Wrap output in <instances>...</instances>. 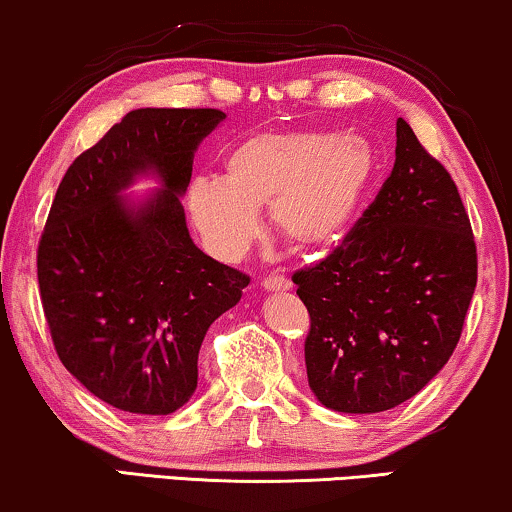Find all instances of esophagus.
<instances>
[{"label":"esophagus","instance_id":"obj_1","mask_svg":"<svg viewBox=\"0 0 512 512\" xmlns=\"http://www.w3.org/2000/svg\"><path fill=\"white\" fill-rule=\"evenodd\" d=\"M261 286H263L265 291L277 293V291H289L293 284H291V279H286V277H282V275H272V277H265Z\"/></svg>","mask_w":512,"mask_h":512}]
</instances>
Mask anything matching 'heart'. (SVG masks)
Wrapping results in <instances>:
<instances>
[{"label":"heart","instance_id":"b5f03b06","mask_svg":"<svg viewBox=\"0 0 512 512\" xmlns=\"http://www.w3.org/2000/svg\"><path fill=\"white\" fill-rule=\"evenodd\" d=\"M375 170L366 137L324 130H261L223 156L221 174H195L186 212L209 254L235 261L258 235V209L279 237L321 249L349 226Z\"/></svg>","mask_w":512,"mask_h":512}]
</instances>
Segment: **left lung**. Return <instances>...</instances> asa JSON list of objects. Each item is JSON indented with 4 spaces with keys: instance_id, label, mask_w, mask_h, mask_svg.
I'll list each match as a JSON object with an SVG mask.
<instances>
[{
    "instance_id": "obj_1",
    "label": "left lung",
    "mask_w": 512,
    "mask_h": 512,
    "mask_svg": "<svg viewBox=\"0 0 512 512\" xmlns=\"http://www.w3.org/2000/svg\"><path fill=\"white\" fill-rule=\"evenodd\" d=\"M478 261L471 221L443 165L396 123V163L342 247L293 275L310 312L307 382L335 412L396 408L457 347Z\"/></svg>"
}]
</instances>
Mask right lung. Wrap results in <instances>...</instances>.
I'll return each mask as SVG.
<instances>
[{"label": "right lung", "mask_w": 512, "mask_h": 512, "mask_svg": "<svg viewBox=\"0 0 512 512\" xmlns=\"http://www.w3.org/2000/svg\"><path fill=\"white\" fill-rule=\"evenodd\" d=\"M219 109H132L69 165L39 242L41 303L62 366L100 401L172 415L198 387L207 328L249 277L195 247L181 198ZM144 178L158 189L130 194Z\"/></svg>", "instance_id": "1"}]
</instances>
